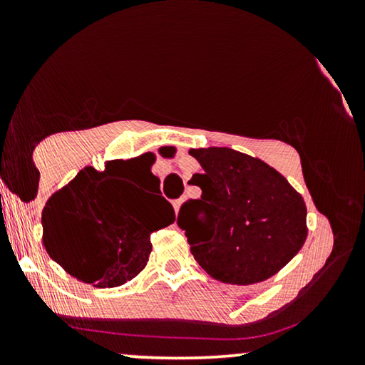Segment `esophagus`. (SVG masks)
<instances>
[{
	"label": "esophagus",
	"mask_w": 365,
	"mask_h": 365,
	"mask_svg": "<svg viewBox=\"0 0 365 365\" xmlns=\"http://www.w3.org/2000/svg\"><path fill=\"white\" fill-rule=\"evenodd\" d=\"M182 204H183V199H178V200H175V202H173V207H175V211H178V209L182 207Z\"/></svg>",
	"instance_id": "34e87169"
}]
</instances>
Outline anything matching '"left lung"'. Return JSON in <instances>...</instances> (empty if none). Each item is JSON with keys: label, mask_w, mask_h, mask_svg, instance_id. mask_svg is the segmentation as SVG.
<instances>
[{"label": "left lung", "mask_w": 365, "mask_h": 365, "mask_svg": "<svg viewBox=\"0 0 365 365\" xmlns=\"http://www.w3.org/2000/svg\"><path fill=\"white\" fill-rule=\"evenodd\" d=\"M188 153L202 166V173L190 180L202 195L183 204L178 225L195 261L217 282L230 284L261 283L274 276L307 238L304 197L279 171L249 154L228 148ZM199 208L210 217L206 234L179 221Z\"/></svg>", "instance_id": "left-lung-1"}]
</instances>
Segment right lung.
Returning <instances> with one entry per match:
<instances>
[{
	"mask_svg": "<svg viewBox=\"0 0 365 365\" xmlns=\"http://www.w3.org/2000/svg\"><path fill=\"white\" fill-rule=\"evenodd\" d=\"M154 154L113 159L103 171L87 166L49 197L43 209V244L73 278L113 288L135 278L153 250L150 233L175 221L173 206L158 195L144 206L128 180L150 173Z\"/></svg>",
	"mask_w": 365,
	"mask_h": 365,
	"instance_id": "1",
	"label": "right lung"
}]
</instances>
